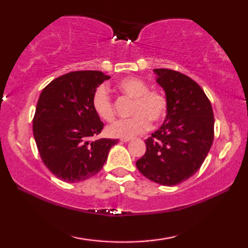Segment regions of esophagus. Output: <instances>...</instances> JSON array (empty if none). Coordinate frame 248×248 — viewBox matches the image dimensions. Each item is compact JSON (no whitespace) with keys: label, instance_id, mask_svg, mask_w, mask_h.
<instances>
[{"label":"esophagus","instance_id":"34e87169","mask_svg":"<svg viewBox=\"0 0 248 248\" xmlns=\"http://www.w3.org/2000/svg\"><path fill=\"white\" fill-rule=\"evenodd\" d=\"M120 141H123V142H129V141H131V138H125V139H120Z\"/></svg>","mask_w":248,"mask_h":248}]
</instances>
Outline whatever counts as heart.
Segmentation results:
<instances>
[{
	"instance_id": "1",
	"label": "heart",
	"mask_w": 248,
	"mask_h": 248,
	"mask_svg": "<svg viewBox=\"0 0 248 248\" xmlns=\"http://www.w3.org/2000/svg\"><path fill=\"white\" fill-rule=\"evenodd\" d=\"M116 89L120 94L132 99L130 119L119 120L107 127L106 132L112 138H132L145 132L150 124H157L164 120L169 110V100L162 91L149 89L142 79L127 77L117 82ZM92 107L100 119L111 123L116 118L114 103L105 86H98L92 96Z\"/></svg>"
}]
</instances>
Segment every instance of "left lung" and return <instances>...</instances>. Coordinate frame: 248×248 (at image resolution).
<instances>
[{
    "label": "left lung",
    "instance_id": "8db88e82",
    "mask_svg": "<svg viewBox=\"0 0 248 248\" xmlns=\"http://www.w3.org/2000/svg\"><path fill=\"white\" fill-rule=\"evenodd\" d=\"M169 110L164 124L145 140L146 151L137 167L146 178L175 186L198 170L215 138L211 103L194 79L177 71L155 69Z\"/></svg>",
    "mask_w": 248,
    "mask_h": 248
}]
</instances>
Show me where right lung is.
<instances>
[{
    "label": "right lung",
    "mask_w": 248,
    "mask_h": 248,
    "mask_svg": "<svg viewBox=\"0 0 248 248\" xmlns=\"http://www.w3.org/2000/svg\"><path fill=\"white\" fill-rule=\"evenodd\" d=\"M108 78L100 71H73L41 92L32 119L33 137L44 164L59 179L78 183L96 175L118 143V139L92 140L104 128L92 107V96Z\"/></svg>",
    "instance_id": "add662e5"
}]
</instances>
